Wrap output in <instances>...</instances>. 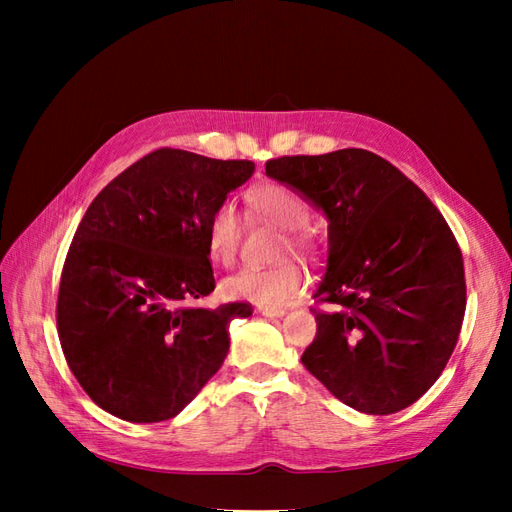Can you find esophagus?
<instances>
[{"label":"esophagus","instance_id":"1","mask_svg":"<svg viewBox=\"0 0 512 512\" xmlns=\"http://www.w3.org/2000/svg\"><path fill=\"white\" fill-rule=\"evenodd\" d=\"M258 312H260L262 316H267V318H282V316L286 314V309H284V307H265V305H258Z\"/></svg>","mask_w":512,"mask_h":512}]
</instances>
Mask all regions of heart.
I'll list each match as a JSON object with an SVG mask.
<instances>
[{"label": "heart", "instance_id": "obj_1", "mask_svg": "<svg viewBox=\"0 0 512 512\" xmlns=\"http://www.w3.org/2000/svg\"><path fill=\"white\" fill-rule=\"evenodd\" d=\"M250 209L277 226L286 228L290 245L305 241L303 228L309 222V207L305 200L284 183H262L247 194ZM241 239V218L237 207L224 200L209 215L205 226V243L209 256L230 265L237 256ZM288 245H284V252ZM307 275L297 262H282L275 267H245L228 275L222 282V292L228 299L250 301L256 305H284L303 290Z\"/></svg>", "mask_w": 512, "mask_h": 512}]
</instances>
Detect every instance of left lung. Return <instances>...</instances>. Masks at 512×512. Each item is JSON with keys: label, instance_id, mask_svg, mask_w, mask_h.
<instances>
[{"label": "left lung", "instance_id": "8db88e82", "mask_svg": "<svg viewBox=\"0 0 512 512\" xmlns=\"http://www.w3.org/2000/svg\"><path fill=\"white\" fill-rule=\"evenodd\" d=\"M267 175L329 220L314 299L316 339L301 356L346 406L393 414L440 378L466 314L461 250L442 213L391 162L365 149L284 156Z\"/></svg>", "mask_w": 512, "mask_h": 512}]
</instances>
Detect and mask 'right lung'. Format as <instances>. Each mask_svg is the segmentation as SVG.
<instances>
[{
	"label": "right lung",
	"mask_w": 512,
	"mask_h": 512,
	"mask_svg": "<svg viewBox=\"0 0 512 512\" xmlns=\"http://www.w3.org/2000/svg\"><path fill=\"white\" fill-rule=\"evenodd\" d=\"M252 175L250 160L164 147L85 211L61 271L57 333L102 410L130 423L168 421L222 367L228 324L252 316V305H194L215 288L205 226Z\"/></svg>",
	"instance_id": "right-lung-1"
}]
</instances>
